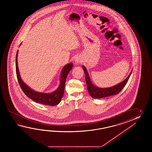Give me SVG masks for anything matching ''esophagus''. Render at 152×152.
<instances>
[{"instance_id":"obj_1","label":"esophagus","mask_w":152,"mask_h":152,"mask_svg":"<svg viewBox=\"0 0 152 152\" xmlns=\"http://www.w3.org/2000/svg\"><path fill=\"white\" fill-rule=\"evenodd\" d=\"M75 61L76 64H77V65L82 62V60H81V58L79 57H77L75 59Z\"/></svg>"}]
</instances>
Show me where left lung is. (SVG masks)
<instances>
[{"instance_id":"1","label":"left lung","mask_w":152,"mask_h":152,"mask_svg":"<svg viewBox=\"0 0 152 152\" xmlns=\"http://www.w3.org/2000/svg\"><path fill=\"white\" fill-rule=\"evenodd\" d=\"M83 68L84 69V73L85 75V80L87 84V90L90 94L91 96L94 98H102L104 97H109L111 96H113L120 93L121 91L123 89V87L126 86L128 81L129 80L130 75L132 73V71L129 74L128 77L123 81L115 86L108 88H99L94 86L91 82L90 77L88 73L86 68L84 66H83Z\"/></svg>"}]
</instances>
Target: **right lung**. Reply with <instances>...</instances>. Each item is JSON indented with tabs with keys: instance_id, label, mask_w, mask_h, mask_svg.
<instances>
[{
	"instance_id": "obj_1",
	"label": "right lung",
	"mask_w": 152,
	"mask_h": 152,
	"mask_svg": "<svg viewBox=\"0 0 152 152\" xmlns=\"http://www.w3.org/2000/svg\"><path fill=\"white\" fill-rule=\"evenodd\" d=\"M18 50H17L16 56V71L17 79L23 92L27 97H29V98L37 103L50 106H54L56 105H58L61 102L62 97L64 96L66 80L69 72L72 69L73 66V64L69 63L65 66L62 68L60 75V84L58 88L55 91L49 94L39 92L32 90V88H31L28 85H26L22 80L20 76V72L18 67Z\"/></svg>"
}]
</instances>
